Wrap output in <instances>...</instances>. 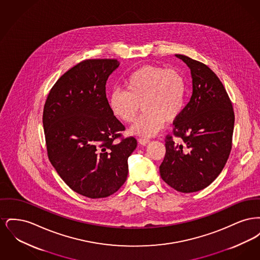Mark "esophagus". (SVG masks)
I'll return each mask as SVG.
<instances>
[{
    "mask_svg": "<svg viewBox=\"0 0 260 260\" xmlns=\"http://www.w3.org/2000/svg\"><path fill=\"white\" fill-rule=\"evenodd\" d=\"M138 142H139L141 145H146V144H148L149 142H150V140L147 139V138H139V139H138Z\"/></svg>",
    "mask_w": 260,
    "mask_h": 260,
    "instance_id": "1",
    "label": "esophagus"
}]
</instances>
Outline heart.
I'll list each match as a JSON object with an SVG mask.
<instances>
[{
  "mask_svg": "<svg viewBox=\"0 0 260 260\" xmlns=\"http://www.w3.org/2000/svg\"><path fill=\"white\" fill-rule=\"evenodd\" d=\"M126 90L114 89L108 104L112 113L124 123H134L143 107L144 114L129 132L136 136H156L166 122L173 123L185 106V78L175 69L147 64L137 68L124 82Z\"/></svg>",
  "mask_w": 260,
  "mask_h": 260,
  "instance_id": "obj_1",
  "label": "heart"
}]
</instances>
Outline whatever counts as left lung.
Here are the masks:
<instances>
[{"label": "left lung", "mask_w": 260, "mask_h": 260, "mask_svg": "<svg viewBox=\"0 0 260 260\" xmlns=\"http://www.w3.org/2000/svg\"><path fill=\"white\" fill-rule=\"evenodd\" d=\"M175 56L189 67L192 95L166 139L160 166L161 179L176 191L197 192L219 175L232 148L235 116L231 100L218 77L204 63L186 55Z\"/></svg>", "instance_id": "8db88e82"}]
</instances>
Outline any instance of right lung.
<instances>
[{"label": "right lung", "instance_id": "right-lung-1", "mask_svg": "<svg viewBox=\"0 0 260 260\" xmlns=\"http://www.w3.org/2000/svg\"><path fill=\"white\" fill-rule=\"evenodd\" d=\"M117 59H88L62 75L47 99L43 124L51 165L73 191L105 198L126 180L135 137L116 141L124 129L106 98Z\"/></svg>", "mask_w": 260, "mask_h": 260}]
</instances>
